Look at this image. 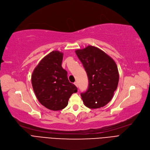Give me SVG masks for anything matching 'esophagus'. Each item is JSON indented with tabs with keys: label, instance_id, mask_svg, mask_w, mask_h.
<instances>
[{
	"label": "esophagus",
	"instance_id": "1",
	"mask_svg": "<svg viewBox=\"0 0 150 150\" xmlns=\"http://www.w3.org/2000/svg\"><path fill=\"white\" fill-rule=\"evenodd\" d=\"M74 84H75V85L76 87H78V83H77V82H75V83H74Z\"/></svg>",
	"mask_w": 150,
	"mask_h": 150
}]
</instances>
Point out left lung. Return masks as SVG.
<instances>
[{"label":"left lung","mask_w":150,"mask_h":150,"mask_svg":"<svg viewBox=\"0 0 150 150\" xmlns=\"http://www.w3.org/2000/svg\"><path fill=\"white\" fill-rule=\"evenodd\" d=\"M75 53L88 75L89 85L81 93L84 104L90 108L103 107L112 100L118 87L119 73L112 58L99 48L88 46Z\"/></svg>","instance_id":"obj_1"}]
</instances>
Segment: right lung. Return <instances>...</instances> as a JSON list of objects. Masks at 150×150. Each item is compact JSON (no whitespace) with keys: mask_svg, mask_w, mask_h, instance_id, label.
<instances>
[{"mask_svg":"<svg viewBox=\"0 0 150 150\" xmlns=\"http://www.w3.org/2000/svg\"><path fill=\"white\" fill-rule=\"evenodd\" d=\"M63 53L53 51L45 56L33 71L31 81L38 100L53 111L66 107L69 99L77 92L69 82L67 72L62 67Z\"/></svg>","mask_w":150,"mask_h":150,"instance_id":"add662e5","label":"right lung"}]
</instances>
